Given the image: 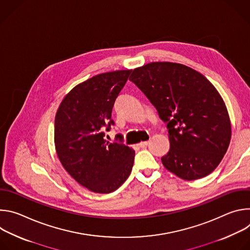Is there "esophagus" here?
<instances>
[{
  "instance_id": "obj_1",
  "label": "esophagus",
  "mask_w": 250,
  "mask_h": 250,
  "mask_svg": "<svg viewBox=\"0 0 250 250\" xmlns=\"http://www.w3.org/2000/svg\"><path fill=\"white\" fill-rule=\"evenodd\" d=\"M148 145H149V141H142V142H140V144H139V146L142 147V148H145V147H146Z\"/></svg>"
}]
</instances>
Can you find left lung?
Returning a JSON list of instances; mask_svg holds the SVG:
<instances>
[{
    "label": "left lung",
    "instance_id": "left-lung-1",
    "mask_svg": "<svg viewBox=\"0 0 250 250\" xmlns=\"http://www.w3.org/2000/svg\"><path fill=\"white\" fill-rule=\"evenodd\" d=\"M133 82L167 123L170 149L164 167L184 180L215 170L226 154L231 125L226 104L198 71L173 62H151L133 69Z\"/></svg>",
    "mask_w": 250,
    "mask_h": 250
}]
</instances>
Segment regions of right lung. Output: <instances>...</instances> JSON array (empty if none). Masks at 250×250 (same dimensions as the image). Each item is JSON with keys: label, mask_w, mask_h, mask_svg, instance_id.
Masks as SVG:
<instances>
[{"label": "right lung", "mask_w": 250, "mask_h": 250, "mask_svg": "<svg viewBox=\"0 0 250 250\" xmlns=\"http://www.w3.org/2000/svg\"><path fill=\"white\" fill-rule=\"evenodd\" d=\"M130 72L102 73L78 84L64 97L55 116L57 156L69 175L94 193L116 191L133 166L132 148L104 138V127L109 131L114 125L113 106Z\"/></svg>", "instance_id": "1"}]
</instances>
